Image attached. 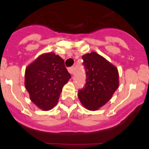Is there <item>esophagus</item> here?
Listing matches in <instances>:
<instances>
[{
    "mask_svg": "<svg viewBox=\"0 0 149 149\" xmlns=\"http://www.w3.org/2000/svg\"><path fill=\"white\" fill-rule=\"evenodd\" d=\"M68 72L70 73L71 74H74V67H72L68 68Z\"/></svg>",
    "mask_w": 149,
    "mask_h": 149,
    "instance_id": "1",
    "label": "esophagus"
}]
</instances>
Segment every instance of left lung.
Wrapping results in <instances>:
<instances>
[{
  "instance_id": "8db88e82",
  "label": "left lung",
  "mask_w": 149,
  "mask_h": 149,
  "mask_svg": "<svg viewBox=\"0 0 149 149\" xmlns=\"http://www.w3.org/2000/svg\"><path fill=\"white\" fill-rule=\"evenodd\" d=\"M86 70V83L78 91L81 104L90 111H96L111 98L119 86L115 66L95 52L82 56Z\"/></svg>"
}]
</instances>
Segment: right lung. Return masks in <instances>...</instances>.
Here are the masks:
<instances>
[{"label":"right lung","mask_w":149,"mask_h":149,"mask_svg":"<svg viewBox=\"0 0 149 149\" xmlns=\"http://www.w3.org/2000/svg\"><path fill=\"white\" fill-rule=\"evenodd\" d=\"M71 78L64 61L54 53L39 56L25 70L24 85L30 100L43 111L57 104L62 88Z\"/></svg>","instance_id":"right-lung-1"}]
</instances>
